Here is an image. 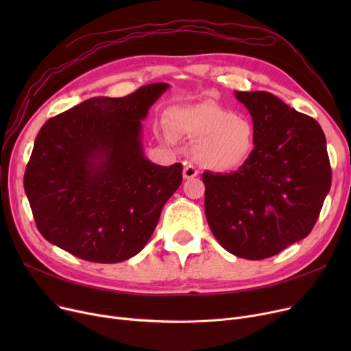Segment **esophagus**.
<instances>
[{"mask_svg":"<svg viewBox=\"0 0 351 351\" xmlns=\"http://www.w3.org/2000/svg\"><path fill=\"white\" fill-rule=\"evenodd\" d=\"M197 173H199V171L195 168L192 163L185 165V168H183V178H185V179H192V178L197 176Z\"/></svg>","mask_w":351,"mask_h":351,"instance_id":"1","label":"esophagus"}]
</instances>
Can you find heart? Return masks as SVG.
<instances>
[{"instance_id": "b5f03b06", "label": "heart", "mask_w": 351, "mask_h": 351, "mask_svg": "<svg viewBox=\"0 0 351 351\" xmlns=\"http://www.w3.org/2000/svg\"><path fill=\"white\" fill-rule=\"evenodd\" d=\"M169 126L176 136L199 141L197 159L217 172L242 168L254 149L253 123L210 101L173 108Z\"/></svg>"}]
</instances>
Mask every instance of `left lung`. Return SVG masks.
<instances>
[{
    "label": "left lung",
    "mask_w": 351,
    "mask_h": 351,
    "mask_svg": "<svg viewBox=\"0 0 351 351\" xmlns=\"http://www.w3.org/2000/svg\"><path fill=\"white\" fill-rule=\"evenodd\" d=\"M252 115L256 143L230 173L205 172V213L229 253L262 261L304 239L331 186L326 136L316 119L270 92H234Z\"/></svg>",
    "instance_id": "8db88e82"
}]
</instances>
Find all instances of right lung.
I'll return each instance as SVG.
<instances>
[{"label": "right lung", "instance_id": "obj_1", "mask_svg": "<svg viewBox=\"0 0 351 351\" xmlns=\"http://www.w3.org/2000/svg\"><path fill=\"white\" fill-rule=\"evenodd\" d=\"M168 88L90 98L44 123L24 188L49 243L94 263L123 262L145 247L182 183V165L149 162L141 141L142 119Z\"/></svg>", "mask_w": 351, "mask_h": 351}]
</instances>
